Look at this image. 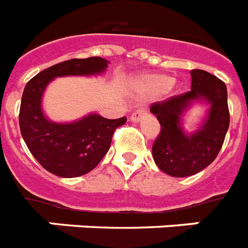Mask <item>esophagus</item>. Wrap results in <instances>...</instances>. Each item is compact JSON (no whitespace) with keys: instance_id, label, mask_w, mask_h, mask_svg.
I'll return each instance as SVG.
<instances>
[{"instance_id":"obj_1","label":"esophagus","mask_w":248,"mask_h":248,"mask_svg":"<svg viewBox=\"0 0 248 248\" xmlns=\"http://www.w3.org/2000/svg\"><path fill=\"white\" fill-rule=\"evenodd\" d=\"M144 115H146V108H137L136 111H134L133 114L130 115V120H132V122H134V123L140 122V119L143 118Z\"/></svg>"}]
</instances>
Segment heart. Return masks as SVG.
I'll return each instance as SVG.
<instances>
[{
  "label": "heart",
  "mask_w": 248,
  "mask_h": 248,
  "mask_svg": "<svg viewBox=\"0 0 248 248\" xmlns=\"http://www.w3.org/2000/svg\"><path fill=\"white\" fill-rule=\"evenodd\" d=\"M169 78L165 75H151L143 79L142 82V88L148 93H156L160 91L165 90L169 86Z\"/></svg>",
  "instance_id": "heart-1"
}]
</instances>
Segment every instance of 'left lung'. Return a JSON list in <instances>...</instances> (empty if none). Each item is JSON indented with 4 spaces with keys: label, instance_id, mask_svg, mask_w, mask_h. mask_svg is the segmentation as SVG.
I'll use <instances>...</instances> for the list:
<instances>
[{
    "label": "left lung",
    "instance_id": "obj_1",
    "mask_svg": "<svg viewBox=\"0 0 248 248\" xmlns=\"http://www.w3.org/2000/svg\"><path fill=\"white\" fill-rule=\"evenodd\" d=\"M191 91L154 102L151 112L160 123V132L152 144V156L158 169L171 177L183 178L199 173L217 158L229 128L227 86L205 70H191ZM205 98L212 104L203 128L187 136L180 129V115L189 102Z\"/></svg>",
    "mask_w": 248,
    "mask_h": 248
}]
</instances>
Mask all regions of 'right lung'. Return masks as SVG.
Masks as SVG:
<instances>
[{"mask_svg":"<svg viewBox=\"0 0 248 248\" xmlns=\"http://www.w3.org/2000/svg\"><path fill=\"white\" fill-rule=\"evenodd\" d=\"M108 64L96 56L62 61L38 73L24 88L19 112L21 136L31 155L49 173L74 178L94 169L108 154L114 132L125 124L126 118L105 119L92 114L70 124L49 122L41 110L46 86L55 77L98 74Z\"/></svg>","mask_w":248,"mask_h":248,"instance_id":"add662e5","label":"right lung"}]
</instances>
